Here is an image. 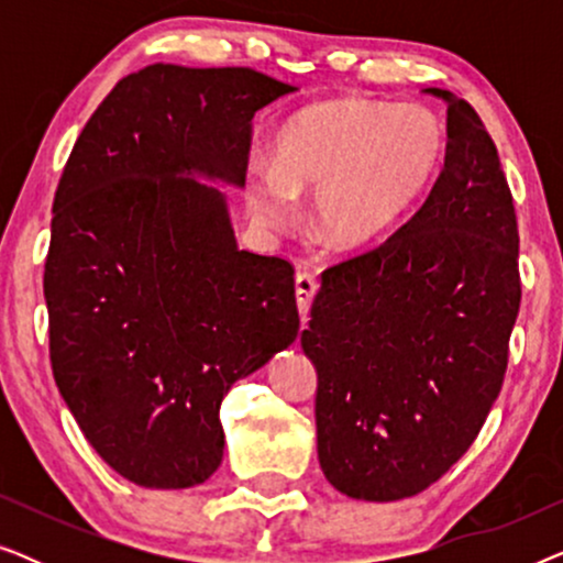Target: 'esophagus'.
<instances>
[{
	"label": "esophagus",
	"mask_w": 563,
	"mask_h": 563,
	"mask_svg": "<svg viewBox=\"0 0 563 563\" xmlns=\"http://www.w3.org/2000/svg\"><path fill=\"white\" fill-rule=\"evenodd\" d=\"M295 295H297L299 314H302V320H305V314L310 312V305H312L314 295H318V282H314L312 274H307V272L297 274V279H295Z\"/></svg>",
	"instance_id": "34e87169"
}]
</instances>
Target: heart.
Listing matches in <instances>:
<instances>
[{
  "label": "heart",
  "mask_w": 563,
  "mask_h": 563,
  "mask_svg": "<svg viewBox=\"0 0 563 563\" xmlns=\"http://www.w3.org/2000/svg\"><path fill=\"white\" fill-rule=\"evenodd\" d=\"M443 156L445 125L426 104H312L276 130L272 166L245 168V210L261 228H282L295 218L297 195L312 191L314 233L338 251H358L418 202Z\"/></svg>",
  "instance_id": "b5f03b06"
}]
</instances>
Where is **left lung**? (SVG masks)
Wrapping results in <instances>:
<instances>
[{
	"mask_svg": "<svg viewBox=\"0 0 563 563\" xmlns=\"http://www.w3.org/2000/svg\"><path fill=\"white\" fill-rule=\"evenodd\" d=\"M449 104L433 189L379 249L322 274L302 349L318 368V456L338 492L412 497L468 451L503 389L520 310L518 220L495 143Z\"/></svg>",
	"mask_w": 563,
	"mask_h": 563,
	"instance_id": "1",
	"label": "left lung"
}]
</instances>
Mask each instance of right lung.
I'll use <instances>...</instances> for the list:
<instances>
[{"instance_id":"obj_1","label":"right lung","mask_w":563,"mask_h":563,"mask_svg":"<svg viewBox=\"0 0 563 563\" xmlns=\"http://www.w3.org/2000/svg\"><path fill=\"white\" fill-rule=\"evenodd\" d=\"M295 91L243 66L125 76L74 143L43 291L53 379L99 456L151 489H187L225 449L220 405L295 343V268L238 251L253 114Z\"/></svg>"}]
</instances>
